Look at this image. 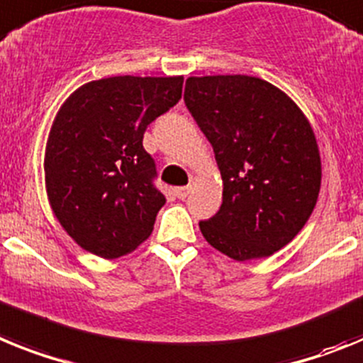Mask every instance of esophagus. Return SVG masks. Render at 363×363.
Returning <instances> with one entry per match:
<instances>
[{
    "label": "esophagus",
    "mask_w": 363,
    "mask_h": 363,
    "mask_svg": "<svg viewBox=\"0 0 363 363\" xmlns=\"http://www.w3.org/2000/svg\"><path fill=\"white\" fill-rule=\"evenodd\" d=\"M191 191V186H181V188H175V195H177L179 199H186Z\"/></svg>",
    "instance_id": "obj_1"
}]
</instances>
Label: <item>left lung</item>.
Wrapping results in <instances>:
<instances>
[{
	"instance_id": "8db88e82",
	"label": "left lung",
	"mask_w": 363,
	"mask_h": 363,
	"mask_svg": "<svg viewBox=\"0 0 363 363\" xmlns=\"http://www.w3.org/2000/svg\"><path fill=\"white\" fill-rule=\"evenodd\" d=\"M186 107L206 135L223 179V204L201 220L204 239L235 261L281 250L316 206L321 159L298 104L247 74L190 77Z\"/></svg>"
}]
</instances>
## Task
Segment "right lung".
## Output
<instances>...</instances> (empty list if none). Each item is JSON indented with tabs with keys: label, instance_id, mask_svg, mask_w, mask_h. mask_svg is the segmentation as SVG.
I'll use <instances>...</instances> for the list:
<instances>
[{
	"label": "right lung",
	"instance_id": "obj_1",
	"mask_svg": "<svg viewBox=\"0 0 363 363\" xmlns=\"http://www.w3.org/2000/svg\"><path fill=\"white\" fill-rule=\"evenodd\" d=\"M182 77H111L62 104L45 146L50 210L78 247L104 259L133 252L153 232L164 195L144 150L147 125L181 100Z\"/></svg>",
	"mask_w": 363,
	"mask_h": 363
}]
</instances>
